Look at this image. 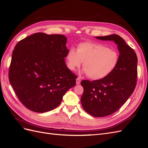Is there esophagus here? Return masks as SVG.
<instances>
[{"label":"esophagus","instance_id":"obj_1","mask_svg":"<svg viewBox=\"0 0 148 148\" xmlns=\"http://www.w3.org/2000/svg\"><path fill=\"white\" fill-rule=\"evenodd\" d=\"M76 80H77V81H76L77 84H79L80 83V82H81V79H80V78H79V77H78Z\"/></svg>","mask_w":148,"mask_h":148}]
</instances>
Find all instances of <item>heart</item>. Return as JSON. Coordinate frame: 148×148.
Segmentation results:
<instances>
[{"mask_svg": "<svg viewBox=\"0 0 148 148\" xmlns=\"http://www.w3.org/2000/svg\"><path fill=\"white\" fill-rule=\"evenodd\" d=\"M67 66L75 70L83 63L84 72L94 80L101 79L112 73L117 66L119 57L115 49L98 42H84L76 50L70 48L66 57Z\"/></svg>", "mask_w": 148, "mask_h": 148, "instance_id": "b5f03b06", "label": "heart"}]
</instances>
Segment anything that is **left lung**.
<instances>
[{"label":"left lung","instance_id":"8db88e82","mask_svg":"<svg viewBox=\"0 0 148 148\" xmlns=\"http://www.w3.org/2000/svg\"><path fill=\"white\" fill-rule=\"evenodd\" d=\"M102 41H114L120 52L117 67L107 77L92 82L84 79L81 97L84 110L91 115L103 117L118 110L132 95L136 85L138 59L135 52L117 34L97 36Z\"/></svg>","mask_w":148,"mask_h":148}]
</instances>
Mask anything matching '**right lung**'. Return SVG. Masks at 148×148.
I'll list each match as a JSON object with an SVG mask.
<instances>
[{
  "label": "right lung",
  "mask_w": 148,
  "mask_h": 148,
  "mask_svg": "<svg viewBox=\"0 0 148 148\" xmlns=\"http://www.w3.org/2000/svg\"><path fill=\"white\" fill-rule=\"evenodd\" d=\"M61 34L36 33L16 44L8 78L18 99L26 108L46 112L59 106L77 77L66 66L69 50Z\"/></svg>",
  "instance_id": "right-lung-1"
}]
</instances>
